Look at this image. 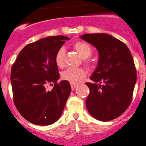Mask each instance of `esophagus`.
I'll use <instances>...</instances> for the list:
<instances>
[{
    "label": "esophagus",
    "mask_w": 146,
    "mask_h": 146,
    "mask_svg": "<svg viewBox=\"0 0 146 146\" xmlns=\"http://www.w3.org/2000/svg\"><path fill=\"white\" fill-rule=\"evenodd\" d=\"M70 86H71V89L73 90V89H76V87L78 86V84H72L71 83V84H70Z\"/></svg>",
    "instance_id": "obj_1"
}]
</instances>
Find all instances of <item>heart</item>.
<instances>
[{"mask_svg": "<svg viewBox=\"0 0 146 146\" xmlns=\"http://www.w3.org/2000/svg\"><path fill=\"white\" fill-rule=\"evenodd\" d=\"M73 48L76 52L79 54L82 59H87L92 55V47L86 42L78 40L73 44ZM55 63L59 68H62L65 65V51L63 47L60 48L57 50L54 57ZM86 65H89V62L86 60L84 61ZM86 72L84 68H68L62 72V78L65 81H68L72 84H77L80 82L85 76Z\"/></svg>", "mask_w": 146, "mask_h": 146, "instance_id": "1", "label": "heart"}]
</instances>
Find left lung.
Instances as JSON below:
<instances>
[{"label": "left lung", "mask_w": 146, "mask_h": 146, "mask_svg": "<svg viewBox=\"0 0 146 146\" xmlns=\"http://www.w3.org/2000/svg\"><path fill=\"white\" fill-rule=\"evenodd\" d=\"M81 38L99 52L96 70L86 84V106L92 116L102 121L119 117L132 100L137 73L131 52L124 43L106 33L84 34Z\"/></svg>", "instance_id": "left-lung-1"}]
</instances>
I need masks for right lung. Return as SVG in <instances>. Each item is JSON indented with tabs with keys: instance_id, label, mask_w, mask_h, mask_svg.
I'll return each instance as SVG.
<instances>
[{
	"instance_id": "obj_1",
	"label": "right lung",
	"mask_w": 146,
	"mask_h": 146,
	"mask_svg": "<svg viewBox=\"0 0 146 146\" xmlns=\"http://www.w3.org/2000/svg\"><path fill=\"white\" fill-rule=\"evenodd\" d=\"M69 38L49 36L27 44L11 67L13 99L23 118L36 125H50L61 116L71 92L60 78L55 54ZM48 85L54 86L48 90Z\"/></svg>"
}]
</instances>
